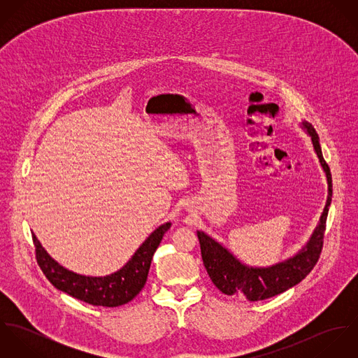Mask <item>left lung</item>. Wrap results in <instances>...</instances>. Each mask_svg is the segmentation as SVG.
<instances>
[{
  "instance_id": "8db88e82",
  "label": "left lung",
  "mask_w": 358,
  "mask_h": 358,
  "mask_svg": "<svg viewBox=\"0 0 358 358\" xmlns=\"http://www.w3.org/2000/svg\"><path fill=\"white\" fill-rule=\"evenodd\" d=\"M303 127L306 128L307 134L311 136L314 150L321 162L322 169L325 171L328 180V199L320 223L306 247L299 251V254L282 263L266 268H256L243 264L219 243L212 240L203 231H197L206 273L215 287L226 295L244 296L250 302L273 298L299 284L314 268L315 263L320 259L324 244L328 209L332 200V176L329 166L322 157L315 129L308 122H303Z\"/></svg>"
}]
</instances>
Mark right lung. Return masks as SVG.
Returning <instances> with one entry per match:
<instances>
[{"label":"right lung","mask_w":358,"mask_h":358,"mask_svg":"<svg viewBox=\"0 0 358 358\" xmlns=\"http://www.w3.org/2000/svg\"><path fill=\"white\" fill-rule=\"evenodd\" d=\"M171 223L159 226L139 247L131 260L117 273L106 277H87L62 267L33 236L36 259L55 288L94 306L117 307L131 302L145 287L154 252Z\"/></svg>","instance_id":"obj_1"}]
</instances>
